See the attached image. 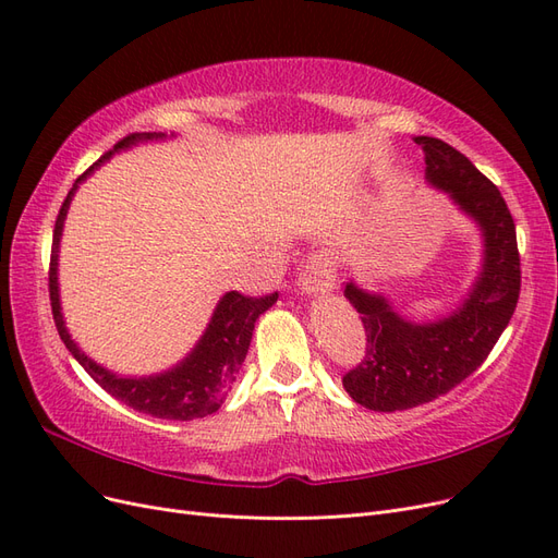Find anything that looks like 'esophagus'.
Instances as JSON below:
<instances>
[{
  "label": "esophagus",
  "instance_id": "esophagus-1",
  "mask_svg": "<svg viewBox=\"0 0 558 558\" xmlns=\"http://www.w3.org/2000/svg\"><path fill=\"white\" fill-rule=\"evenodd\" d=\"M332 286H335V279H332L330 260L324 256V253H314V256H310V260L305 263V267L300 269L298 289L302 293L318 295V293H330Z\"/></svg>",
  "mask_w": 558,
  "mask_h": 558
}]
</instances>
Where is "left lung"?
<instances>
[{
    "mask_svg": "<svg viewBox=\"0 0 558 558\" xmlns=\"http://www.w3.org/2000/svg\"><path fill=\"white\" fill-rule=\"evenodd\" d=\"M424 148L426 179L482 230V269L461 305L430 324H412L388 298L347 283L344 298L361 314L365 359L342 377L347 393L375 412L410 410L449 393L486 361L514 314L521 269L514 218L496 185L453 146L414 137Z\"/></svg>",
    "mask_w": 558,
    "mask_h": 558,
    "instance_id": "1",
    "label": "left lung"
}]
</instances>
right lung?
I'll use <instances>...</instances> for the list:
<instances>
[{"mask_svg":"<svg viewBox=\"0 0 558 558\" xmlns=\"http://www.w3.org/2000/svg\"><path fill=\"white\" fill-rule=\"evenodd\" d=\"M162 137L165 134L160 132L128 134V137L118 142L109 154L99 158V162L109 160L116 150L128 148L132 144L162 140ZM99 162H95L90 170L83 172L72 185V191L66 193L62 209L58 214L56 230H53L48 293H50V307H53V320L60 332V340L64 342L66 349H70L72 356L81 363V367L86 369V373L102 386L107 393H111L116 400L125 402L132 410L158 416V418H172V421H191V418L214 414L228 398L232 381L238 379V373L251 344L253 326H256V320L263 312H267L275 305L279 293H269L263 298H248L238 291L226 293L221 300H218L209 326L205 335L199 337L195 349L172 369H167V373L150 375V377H118L111 373V369L97 365L78 349V344L72 340V335L66 332L62 310H60V291H58V253H60L62 226H64L66 209H70V202L78 189V183L86 181V177L93 174V170Z\"/></svg>","mask_w":558,"mask_h":558,"instance_id":"add662e5","label":"right lung"}]
</instances>
